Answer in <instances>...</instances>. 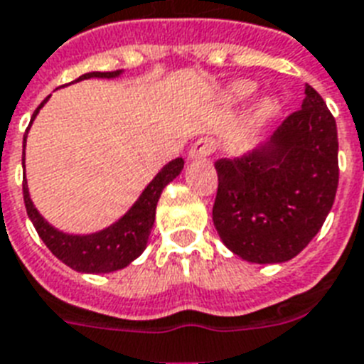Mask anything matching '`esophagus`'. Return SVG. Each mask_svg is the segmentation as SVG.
<instances>
[{
  "instance_id": "34e87169",
  "label": "esophagus",
  "mask_w": 364,
  "mask_h": 364,
  "mask_svg": "<svg viewBox=\"0 0 364 364\" xmlns=\"http://www.w3.org/2000/svg\"><path fill=\"white\" fill-rule=\"evenodd\" d=\"M214 149H215L214 139H210V137H200V139H197L193 145H191L188 158L191 161L204 160V158H208V156L214 152Z\"/></svg>"
}]
</instances>
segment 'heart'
<instances>
[{"instance_id": "heart-1", "label": "heart", "mask_w": 364, "mask_h": 364, "mask_svg": "<svg viewBox=\"0 0 364 364\" xmlns=\"http://www.w3.org/2000/svg\"><path fill=\"white\" fill-rule=\"evenodd\" d=\"M257 92V83L251 80H236L234 83H230L225 91V102L227 104H243L245 100H249L251 96ZM279 109H281V102H279L277 96H264L262 100L258 102L257 107H255L253 115L249 119V126L251 128H258V126L266 124L268 121H272L273 117L277 115Z\"/></svg>"}]
</instances>
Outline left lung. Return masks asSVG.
<instances>
[{
	"instance_id": "obj_1",
	"label": "left lung",
	"mask_w": 364,
	"mask_h": 364,
	"mask_svg": "<svg viewBox=\"0 0 364 364\" xmlns=\"http://www.w3.org/2000/svg\"><path fill=\"white\" fill-rule=\"evenodd\" d=\"M215 171L212 219L219 238L247 262H287L322 229L337 195L335 117L305 85L301 109L253 152L215 161Z\"/></svg>"
}]
</instances>
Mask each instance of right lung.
<instances>
[{"label": "right lung", "instance_id": "right-lung-1", "mask_svg": "<svg viewBox=\"0 0 364 364\" xmlns=\"http://www.w3.org/2000/svg\"><path fill=\"white\" fill-rule=\"evenodd\" d=\"M121 74L122 70L87 72V74L77 77L76 81L91 80V77L111 80V77L121 76ZM48 98L35 109L31 122L27 126L26 135H23V167H26L27 132L31 128L33 121H35V117L41 111V107L48 102ZM182 169H184V160L182 158H176V160L164 165V169L143 189L139 199L135 200L134 206L119 221L92 234H67L52 227L46 219L38 214V210L35 208V204H33L31 197H29L26 178H23V203H26L27 215L31 219V223L35 225L41 240L46 243V247L61 262H65L68 268L76 269L80 273H111L130 266L135 258L145 251L150 230H152V225H154L156 219V204L160 200L161 191H164L165 186L173 182L182 173Z\"/></svg>", "mask_w": 364, "mask_h": 364}]
</instances>
